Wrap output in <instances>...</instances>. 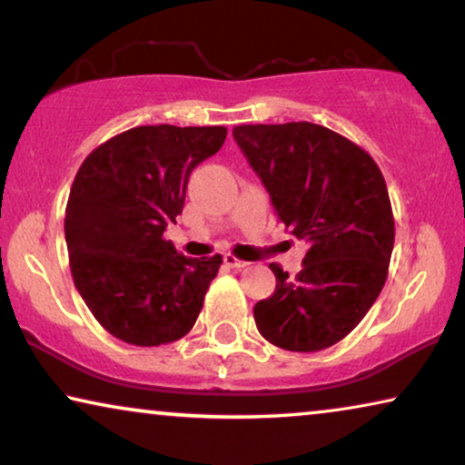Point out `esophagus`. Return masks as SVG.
<instances>
[{
    "mask_svg": "<svg viewBox=\"0 0 465 465\" xmlns=\"http://www.w3.org/2000/svg\"><path fill=\"white\" fill-rule=\"evenodd\" d=\"M224 264L231 266V269H243V266H247L245 260L232 256V253H226V256H224Z\"/></svg>",
    "mask_w": 465,
    "mask_h": 465,
    "instance_id": "1",
    "label": "esophagus"
}]
</instances>
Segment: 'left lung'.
<instances>
[{"label": "left lung", "instance_id": "1", "mask_svg": "<svg viewBox=\"0 0 465 465\" xmlns=\"http://www.w3.org/2000/svg\"><path fill=\"white\" fill-rule=\"evenodd\" d=\"M232 135L279 222L309 243L296 277L271 264L275 292L253 307L260 334L298 353L332 347L364 320L390 271L385 177L358 143L313 123L239 124Z\"/></svg>", "mask_w": 465, "mask_h": 465}]
</instances>
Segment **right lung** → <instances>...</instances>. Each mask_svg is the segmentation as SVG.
<instances>
[{
  "label": "right lung",
  "mask_w": 465,
  "mask_h": 465,
  "mask_svg": "<svg viewBox=\"0 0 465 465\" xmlns=\"http://www.w3.org/2000/svg\"><path fill=\"white\" fill-rule=\"evenodd\" d=\"M226 126H135L80 164L65 207L69 269L101 326L137 347L193 330L222 256L186 258L163 237L186 201L188 177L213 156Z\"/></svg>",
  "instance_id": "add662e5"
}]
</instances>
